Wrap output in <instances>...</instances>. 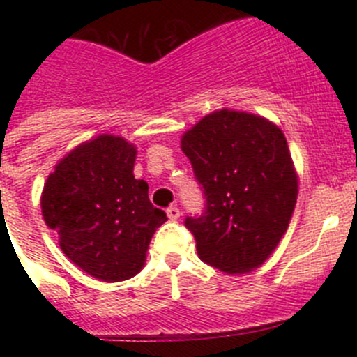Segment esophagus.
I'll list each match as a JSON object with an SVG mask.
<instances>
[{
    "label": "esophagus",
    "instance_id": "obj_1",
    "mask_svg": "<svg viewBox=\"0 0 357 357\" xmlns=\"http://www.w3.org/2000/svg\"><path fill=\"white\" fill-rule=\"evenodd\" d=\"M165 212H167V218L171 219V221H176V219H178L179 215H181V211H179V208L176 207V205H172V207H169Z\"/></svg>",
    "mask_w": 357,
    "mask_h": 357
}]
</instances>
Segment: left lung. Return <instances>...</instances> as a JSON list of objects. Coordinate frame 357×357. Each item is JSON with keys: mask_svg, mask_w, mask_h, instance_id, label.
Returning a JSON list of instances; mask_svg holds the SVG:
<instances>
[{"mask_svg": "<svg viewBox=\"0 0 357 357\" xmlns=\"http://www.w3.org/2000/svg\"><path fill=\"white\" fill-rule=\"evenodd\" d=\"M204 193L202 214L185 226L205 264L226 273L261 266L285 235L297 174L280 128L259 115L219 110L181 139Z\"/></svg>", "mask_w": 357, "mask_h": 357, "instance_id": "8db88e82", "label": "left lung"}]
</instances>
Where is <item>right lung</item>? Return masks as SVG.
<instances>
[{
  "label": "right lung",
  "mask_w": 357,
  "mask_h": 357,
  "mask_svg": "<svg viewBox=\"0 0 357 357\" xmlns=\"http://www.w3.org/2000/svg\"><path fill=\"white\" fill-rule=\"evenodd\" d=\"M136 149L102 135L79 145L46 179L43 218L63 254L103 282L132 278L165 212L153 207L149 185L132 174Z\"/></svg>",
  "instance_id": "obj_1"
}]
</instances>
